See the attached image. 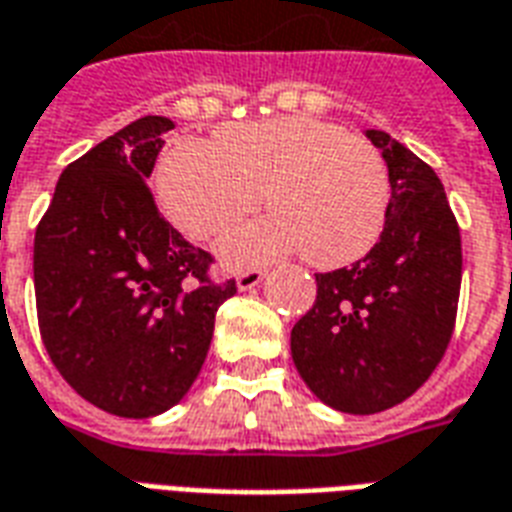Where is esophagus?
Instances as JSON below:
<instances>
[{
    "instance_id": "esophagus-1",
    "label": "esophagus",
    "mask_w": 512,
    "mask_h": 512,
    "mask_svg": "<svg viewBox=\"0 0 512 512\" xmlns=\"http://www.w3.org/2000/svg\"><path fill=\"white\" fill-rule=\"evenodd\" d=\"M263 276H266L263 268H246V271H241L236 279L238 290H252V287H257L263 282Z\"/></svg>"
}]
</instances>
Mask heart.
Returning a JSON list of instances; mask_svg holds the SVG:
<instances>
[{
  "label": "heart",
  "mask_w": 512,
  "mask_h": 512,
  "mask_svg": "<svg viewBox=\"0 0 512 512\" xmlns=\"http://www.w3.org/2000/svg\"><path fill=\"white\" fill-rule=\"evenodd\" d=\"M263 192L274 217L222 241L230 266L295 249L314 268L350 266L380 241L391 206L380 151L312 116L227 124L214 149L181 140L157 168L162 211L192 241L225 236L260 208Z\"/></svg>",
  "instance_id": "heart-1"
}]
</instances>
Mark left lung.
<instances>
[{
    "label": "left lung",
    "mask_w": 512,
    "mask_h": 512,
    "mask_svg": "<svg viewBox=\"0 0 512 512\" xmlns=\"http://www.w3.org/2000/svg\"><path fill=\"white\" fill-rule=\"evenodd\" d=\"M366 135L391 179L385 230L358 263L314 274L317 298L290 333L309 391L350 415L391 410L429 380L461 290V233L439 176L388 132Z\"/></svg>",
    "instance_id": "left-lung-1"
}]
</instances>
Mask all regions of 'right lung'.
I'll return each mask as SVG.
<instances>
[{
  "instance_id": "add662e5",
  "label": "right lung",
  "mask_w": 512,
  "mask_h": 512,
  "mask_svg": "<svg viewBox=\"0 0 512 512\" xmlns=\"http://www.w3.org/2000/svg\"><path fill=\"white\" fill-rule=\"evenodd\" d=\"M173 130L143 116L70 162L34 233L37 325L67 385L119 418L184 399L236 279L181 236L146 179Z\"/></svg>"
}]
</instances>
